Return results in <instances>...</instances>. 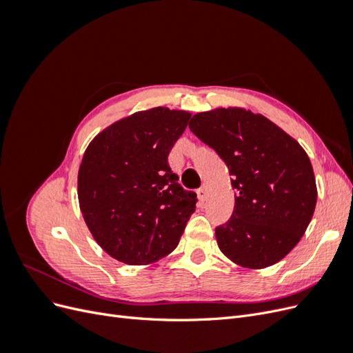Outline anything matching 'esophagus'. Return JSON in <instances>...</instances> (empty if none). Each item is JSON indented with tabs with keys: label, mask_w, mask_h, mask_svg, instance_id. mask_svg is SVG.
I'll list each match as a JSON object with an SVG mask.
<instances>
[{
	"label": "esophagus",
	"mask_w": 353,
	"mask_h": 353,
	"mask_svg": "<svg viewBox=\"0 0 353 353\" xmlns=\"http://www.w3.org/2000/svg\"><path fill=\"white\" fill-rule=\"evenodd\" d=\"M197 196H199V200H200V201H205V200H206V196H208V188H206V185H201V187L197 190Z\"/></svg>",
	"instance_id": "1"
}]
</instances>
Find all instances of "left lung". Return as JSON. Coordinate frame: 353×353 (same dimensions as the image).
Here are the masks:
<instances>
[{"label":"left lung","mask_w":353,"mask_h":353,"mask_svg":"<svg viewBox=\"0 0 353 353\" xmlns=\"http://www.w3.org/2000/svg\"><path fill=\"white\" fill-rule=\"evenodd\" d=\"M188 126L225 162L237 190L231 218L215 230L221 252L245 268L281 261L305 234L316 205L306 152L265 116L239 108L197 113Z\"/></svg>","instance_id":"left-lung-1"}]
</instances>
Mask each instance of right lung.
<instances>
[{
    "label": "right lung",
    "mask_w": 353,
    "mask_h": 353,
    "mask_svg": "<svg viewBox=\"0 0 353 353\" xmlns=\"http://www.w3.org/2000/svg\"><path fill=\"white\" fill-rule=\"evenodd\" d=\"M191 114L154 108L105 128L90 143L78 174L85 222L101 249L128 265L172 252L197 194L178 183L168 156Z\"/></svg>",
    "instance_id": "right-lung-1"
}]
</instances>
